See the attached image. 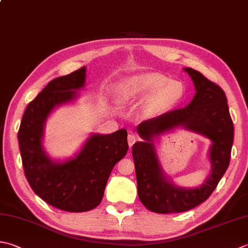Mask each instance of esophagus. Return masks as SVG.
I'll return each mask as SVG.
<instances>
[{
    "label": "esophagus",
    "instance_id": "obj_1",
    "mask_svg": "<svg viewBox=\"0 0 248 248\" xmlns=\"http://www.w3.org/2000/svg\"><path fill=\"white\" fill-rule=\"evenodd\" d=\"M139 140V137H137V135L135 134H133V133H130L129 135H128V144H129V146L131 147L132 146V145L137 142V140Z\"/></svg>",
    "mask_w": 248,
    "mask_h": 248
}]
</instances>
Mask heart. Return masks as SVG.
I'll return each mask as SVG.
<instances>
[{
  "mask_svg": "<svg viewBox=\"0 0 248 248\" xmlns=\"http://www.w3.org/2000/svg\"><path fill=\"white\" fill-rule=\"evenodd\" d=\"M183 94L184 87L179 81H170L163 75L146 73L124 82L121 100L129 104H140L146 100L143 113L152 116L175 104Z\"/></svg>",
  "mask_w": 248,
  "mask_h": 248,
  "instance_id": "obj_1",
  "label": "heart"
}]
</instances>
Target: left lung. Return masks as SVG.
Masks as SVG:
<instances>
[{
    "label": "left lung",
    "instance_id": "1",
    "mask_svg": "<svg viewBox=\"0 0 248 248\" xmlns=\"http://www.w3.org/2000/svg\"><path fill=\"white\" fill-rule=\"evenodd\" d=\"M185 71L195 84V98L185 108L140 123L138 132L145 140L132 147L140 200L147 210L160 214L186 212L204 202L224 176L231 158L234 129L224 90L200 72L191 67H185ZM181 125L204 135L213 143L212 173L198 188H182L170 183L159 169L154 152L153 138Z\"/></svg>",
    "mask_w": 248,
    "mask_h": 248
}]
</instances>
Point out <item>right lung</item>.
<instances>
[{"label":"right lung","instance_id":"right-lung-1","mask_svg":"<svg viewBox=\"0 0 248 248\" xmlns=\"http://www.w3.org/2000/svg\"><path fill=\"white\" fill-rule=\"evenodd\" d=\"M86 69L58 77L31 101L18 131L24 175L36 195L51 206L66 212H87L98 206L111 170L128 152L127 130L93 134L75 158L53 162L46 156L42 138L47 116L76 98L74 90L85 84Z\"/></svg>","mask_w":248,"mask_h":248}]
</instances>
